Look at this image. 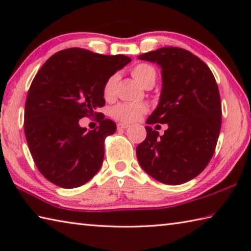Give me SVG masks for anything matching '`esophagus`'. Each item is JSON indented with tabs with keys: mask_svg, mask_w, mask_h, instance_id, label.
<instances>
[{
	"mask_svg": "<svg viewBox=\"0 0 251 251\" xmlns=\"http://www.w3.org/2000/svg\"><path fill=\"white\" fill-rule=\"evenodd\" d=\"M129 127L128 124H125V123H120V124H117V128L118 129H127Z\"/></svg>",
	"mask_w": 251,
	"mask_h": 251,
	"instance_id": "34e87169",
	"label": "esophagus"
}]
</instances>
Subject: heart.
<instances>
[{"instance_id": "1", "label": "heart", "mask_w": 251, "mask_h": 251, "mask_svg": "<svg viewBox=\"0 0 251 251\" xmlns=\"http://www.w3.org/2000/svg\"><path fill=\"white\" fill-rule=\"evenodd\" d=\"M131 74L134 77L138 80L139 84H142L144 87L154 85L156 80V70L154 66L145 63L136 65L131 70ZM118 76L117 74L110 75L109 77L105 80L103 86V95L106 100H112L115 96L116 93V85H117ZM146 106L143 104H135V103H121L114 106L110 110L112 116L117 121L131 123L137 121L143 114L146 113Z\"/></svg>"}]
</instances>
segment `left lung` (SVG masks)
Listing matches in <instances>:
<instances>
[{"mask_svg":"<svg viewBox=\"0 0 251 251\" xmlns=\"http://www.w3.org/2000/svg\"><path fill=\"white\" fill-rule=\"evenodd\" d=\"M138 58L157 63L163 79L158 106L146 124L168 125L163 136L145 127L146 139L136 147L138 163L163 184H184L206 168L217 145L222 127L217 83L209 67L184 49L161 48Z\"/></svg>","mask_w":251,"mask_h":251,"instance_id":"obj_1","label":"left lung"}]
</instances>
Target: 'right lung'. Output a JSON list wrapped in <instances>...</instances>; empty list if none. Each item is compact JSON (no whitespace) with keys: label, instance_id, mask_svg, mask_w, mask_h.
<instances>
[{"label":"right lung","instance_id":"add662e5","mask_svg":"<svg viewBox=\"0 0 251 251\" xmlns=\"http://www.w3.org/2000/svg\"><path fill=\"white\" fill-rule=\"evenodd\" d=\"M130 61L73 48L52 55L37 72L25 101L24 133L37 169L54 185L76 188L100 169L104 141L116 124L95 110L105 105V80ZM93 115L100 126L87 132L78 122Z\"/></svg>","mask_w":251,"mask_h":251}]
</instances>
